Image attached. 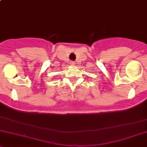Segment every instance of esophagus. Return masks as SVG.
<instances>
[{
	"mask_svg": "<svg viewBox=\"0 0 147 147\" xmlns=\"http://www.w3.org/2000/svg\"><path fill=\"white\" fill-rule=\"evenodd\" d=\"M69 64H70V65H75V62H73V61H70Z\"/></svg>",
	"mask_w": 147,
	"mask_h": 147,
	"instance_id": "obj_1",
	"label": "esophagus"
}]
</instances>
